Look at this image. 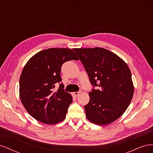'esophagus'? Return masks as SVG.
<instances>
[{
    "mask_svg": "<svg viewBox=\"0 0 153 153\" xmlns=\"http://www.w3.org/2000/svg\"><path fill=\"white\" fill-rule=\"evenodd\" d=\"M80 91L75 92H73L72 95H73V96H74V97H77L78 95L80 94Z\"/></svg>",
    "mask_w": 153,
    "mask_h": 153,
    "instance_id": "1",
    "label": "esophagus"
}]
</instances>
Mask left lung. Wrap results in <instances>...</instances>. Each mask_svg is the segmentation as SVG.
I'll return each mask as SVG.
<instances>
[{
  "mask_svg": "<svg viewBox=\"0 0 153 153\" xmlns=\"http://www.w3.org/2000/svg\"><path fill=\"white\" fill-rule=\"evenodd\" d=\"M89 77L98 89L89 92L84 106L91 123L106 125L119 118L132 100L134 87L130 69L116 54L103 48H74Z\"/></svg>",
  "mask_w": 153,
  "mask_h": 153,
  "instance_id": "1",
  "label": "left lung"
}]
</instances>
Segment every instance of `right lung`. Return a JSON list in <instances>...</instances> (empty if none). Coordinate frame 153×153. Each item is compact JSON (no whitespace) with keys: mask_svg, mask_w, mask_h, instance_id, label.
I'll return each instance as SVG.
<instances>
[{"mask_svg":"<svg viewBox=\"0 0 153 153\" xmlns=\"http://www.w3.org/2000/svg\"><path fill=\"white\" fill-rule=\"evenodd\" d=\"M76 53L69 48H52L40 51L26 63L20 78V97L25 108L37 121L55 124L66 118L71 95L60 84L61 69L64 62L78 61Z\"/></svg>","mask_w":153,"mask_h":153,"instance_id":"1","label":"right lung"}]
</instances>
